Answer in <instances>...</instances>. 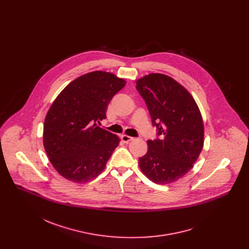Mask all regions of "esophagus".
Segmentation results:
<instances>
[{"instance_id":"34e87169","label":"esophagus","mask_w":249,"mask_h":249,"mask_svg":"<svg viewBox=\"0 0 249 249\" xmlns=\"http://www.w3.org/2000/svg\"><path fill=\"white\" fill-rule=\"evenodd\" d=\"M121 140L124 142H130V141H132L133 138L130 137V136L126 135V134H123V135H121Z\"/></svg>"}]
</instances>
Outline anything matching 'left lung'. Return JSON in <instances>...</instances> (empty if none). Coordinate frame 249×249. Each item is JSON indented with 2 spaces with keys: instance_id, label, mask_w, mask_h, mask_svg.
I'll return each mask as SVG.
<instances>
[{
  "instance_id": "left-lung-1",
  "label": "left lung",
  "mask_w": 249,
  "mask_h": 249,
  "mask_svg": "<svg viewBox=\"0 0 249 249\" xmlns=\"http://www.w3.org/2000/svg\"><path fill=\"white\" fill-rule=\"evenodd\" d=\"M160 138L148 140L139 158L142 174L159 185L176 182L192 169L204 142L200 109L190 92L174 78L149 73L136 81Z\"/></svg>"
}]
</instances>
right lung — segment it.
Wrapping results in <instances>:
<instances>
[{
  "mask_svg": "<svg viewBox=\"0 0 249 249\" xmlns=\"http://www.w3.org/2000/svg\"><path fill=\"white\" fill-rule=\"evenodd\" d=\"M125 85L112 72L90 71L57 96L45 119L43 143L61 177L86 183L105 170L120 140L97 123L107 118L110 101Z\"/></svg>",
  "mask_w": 249,
  "mask_h": 249,
  "instance_id": "obj_1",
  "label": "right lung"
}]
</instances>
